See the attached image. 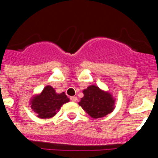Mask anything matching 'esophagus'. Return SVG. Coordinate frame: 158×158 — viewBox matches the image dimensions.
I'll use <instances>...</instances> for the list:
<instances>
[{
	"label": "esophagus",
	"instance_id": "1",
	"mask_svg": "<svg viewBox=\"0 0 158 158\" xmlns=\"http://www.w3.org/2000/svg\"><path fill=\"white\" fill-rule=\"evenodd\" d=\"M70 100L73 102H76L77 100V96H71Z\"/></svg>",
	"mask_w": 158,
	"mask_h": 158
}]
</instances>
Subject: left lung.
Here are the masks:
<instances>
[{
    "instance_id": "8db88e82",
    "label": "left lung",
    "mask_w": 158,
    "mask_h": 158,
    "mask_svg": "<svg viewBox=\"0 0 158 158\" xmlns=\"http://www.w3.org/2000/svg\"><path fill=\"white\" fill-rule=\"evenodd\" d=\"M84 96L78 104L93 118L104 117L115 109V99L108 92L92 85L84 89Z\"/></svg>"
}]
</instances>
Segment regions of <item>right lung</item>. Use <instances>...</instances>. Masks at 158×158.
I'll list each match as a JSON object with an SVG mask.
<instances>
[{
    "label": "right lung",
    "mask_w": 158,
    "mask_h": 158,
    "mask_svg": "<svg viewBox=\"0 0 158 158\" xmlns=\"http://www.w3.org/2000/svg\"><path fill=\"white\" fill-rule=\"evenodd\" d=\"M69 99L65 93H57L53 87L47 85L40 93L34 95L30 100L32 111L40 118H51Z\"/></svg>",
    "instance_id": "right-lung-1"
}]
</instances>
